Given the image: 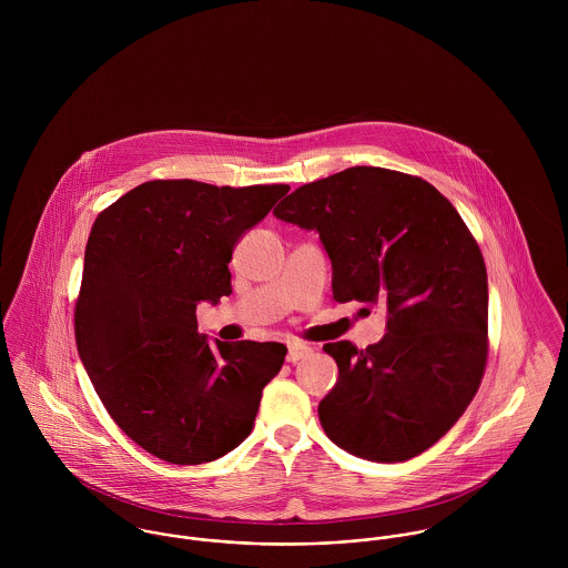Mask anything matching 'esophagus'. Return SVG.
<instances>
[{"mask_svg": "<svg viewBox=\"0 0 568 568\" xmlns=\"http://www.w3.org/2000/svg\"><path fill=\"white\" fill-rule=\"evenodd\" d=\"M311 352H313V347L306 343H291L286 358H288V363H297V361L311 356Z\"/></svg>", "mask_w": 568, "mask_h": 568, "instance_id": "1", "label": "esophagus"}]
</instances>
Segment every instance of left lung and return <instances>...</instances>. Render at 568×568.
<instances>
[{
	"mask_svg": "<svg viewBox=\"0 0 568 568\" xmlns=\"http://www.w3.org/2000/svg\"><path fill=\"white\" fill-rule=\"evenodd\" d=\"M273 214L320 234L338 304L387 308L378 343L324 345L338 365L320 403L325 435L369 462L424 453L486 369V262L459 212L419 176L354 165L297 187Z\"/></svg>",
	"mask_w": 568,
	"mask_h": 568,
	"instance_id": "obj_1",
	"label": "left lung"
}]
</instances>
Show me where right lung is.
<instances>
[{
	"label": "right lung",
	"mask_w": 568,
	"mask_h": 568,
	"mask_svg": "<svg viewBox=\"0 0 568 568\" xmlns=\"http://www.w3.org/2000/svg\"><path fill=\"white\" fill-rule=\"evenodd\" d=\"M288 190L158 179L91 227L74 313L82 365L113 422L168 464L241 446L282 369V343H210L196 306L232 293L234 246Z\"/></svg>",
	"instance_id": "1"
}]
</instances>
